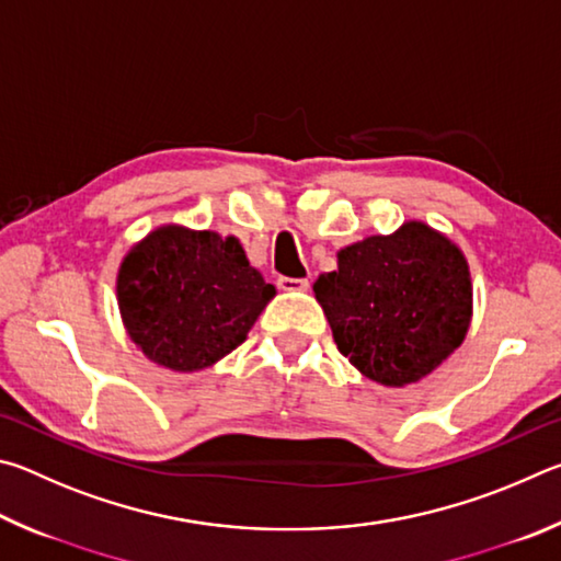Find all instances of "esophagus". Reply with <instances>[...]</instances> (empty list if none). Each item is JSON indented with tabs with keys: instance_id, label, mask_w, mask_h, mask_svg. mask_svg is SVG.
<instances>
[{
	"instance_id": "esophagus-1",
	"label": "esophagus",
	"mask_w": 561,
	"mask_h": 561,
	"mask_svg": "<svg viewBox=\"0 0 561 561\" xmlns=\"http://www.w3.org/2000/svg\"><path fill=\"white\" fill-rule=\"evenodd\" d=\"M279 289L282 291H304L309 289V279H291V277H279Z\"/></svg>"
}]
</instances>
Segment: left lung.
I'll list each match as a JSON object with an SVG mask.
<instances>
[{"label":"left lung","instance_id":"8db88e82","mask_svg":"<svg viewBox=\"0 0 561 561\" xmlns=\"http://www.w3.org/2000/svg\"><path fill=\"white\" fill-rule=\"evenodd\" d=\"M314 297L351 366L403 388L433 374L470 329L472 282L458 244L421 220L339 250Z\"/></svg>","mask_w":561,"mask_h":561}]
</instances>
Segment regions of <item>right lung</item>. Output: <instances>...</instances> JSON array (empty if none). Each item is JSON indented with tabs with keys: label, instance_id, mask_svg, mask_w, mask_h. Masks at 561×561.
I'll use <instances>...</instances> for the list:
<instances>
[{
	"label": "right lung",
	"instance_id": "right-lung-1",
	"mask_svg": "<svg viewBox=\"0 0 561 561\" xmlns=\"http://www.w3.org/2000/svg\"><path fill=\"white\" fill-rule=\"evenodd\" d=\"M274 294L237 237L183 225L133 244L116 277L130 341L178 374L210 368L240 346Z\"/></svg>",
	"mask_w": 561,
	"mask_h": 561
}]
</instances>
